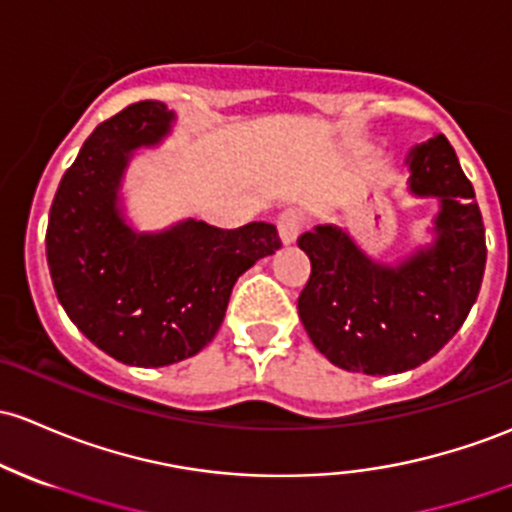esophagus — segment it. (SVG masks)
<instances>
[{"label": "esophagus", "instance_id": "obj_1", "mask_svg": "<svg viewBox=\"0 0 512 512\" xmlns=\"http://www.w3.org/2000/svg\"><path fill=\"white\" fill-rule=\"evenodd\" d=\"M300 224H302V219H300V214L295 212V210H285L283 214H278L276 227H278V236H280V241H283L285 246L293 244V241L298 239V234H300Z\"/></svg>", "mask_w": 512, "mask_h": 512}]
</instances>
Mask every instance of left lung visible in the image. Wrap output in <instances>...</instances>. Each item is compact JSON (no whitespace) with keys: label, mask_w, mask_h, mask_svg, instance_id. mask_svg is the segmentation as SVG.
Masks as SVG:
<instances>
[{"label":"left lung","mask_w":512,"mask_h":512,"mask_svg":"<svg viewBox=\"0 0 512 512\" xmlns=\"http://www.w3.org/2000/svg\"><path fill=\"white\" fill-rule=\"evenodd\" d=\"M408 163L412 195L439 200L432 246L383 266L332 224L298 239L312 266L298 298L302 327L334 366L366 376L432 359L464 324L486 268L474 185L447 136L412 148Z\"/></svg>","instance_id":"obj_1"}]
</instances>
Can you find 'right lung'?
<instances>
[{
  "label": "right lung",
  "mask_w": 512,
  "mask_h": 512,
  "mask_svg": "<svg viewBox=\"0 0 512 512\" xmlns=\"http://www.w3.org/2000/svg\"><path fill=\"white\" fill-rule=\"evenodd\" d=\"M170 124L161 102L129 104L102 122L65 170L48 214L46 256L60 305L92 344L129 366L178 364L205 349L236 278L280 249L268 222L217 229L188 219L158 234L124 222L126 163Z\"/></svg>",
  "instance_id": "obj_1"
}]
</instances>
